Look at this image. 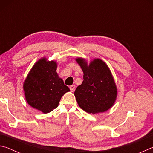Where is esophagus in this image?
<instances>
[{
    "label": "esophagus",
    "instance_id": "esophagus-1",
    "mask_svg": "<svg viewBox=\"0 0 153 153\" xmlns=\"http://www.w3.org/2000/svg\"><path fill=\"white\" fill-rule=\"evenodd\" d=\"M75 88H76L75 85H71V86H70V87H69V88H70V90L71 92H74L75 90Z\"/></svg>",
    "mask_w": 153,
    "mask_h": 153
}]
</instances>
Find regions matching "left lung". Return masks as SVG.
<instances>
[{
	"label": "left lung",
	"mask_w": 153,
	"mask_h": 153,
	"mask_svg": "<svg viewBox=\"0 0 153 153\" xmlns=\"http://www.w3.org/2000/svg\"><path fill=\"white\" fill-rule=\"evenodd\" d=\"M76 61L84 72L82 84L74 92L79 106L88 113L107 111L117 97V88L108 67L100 59H94L89 65L82 59Z\"/></svg>",
	"instance_id": "obj_1"
}]
</instances>
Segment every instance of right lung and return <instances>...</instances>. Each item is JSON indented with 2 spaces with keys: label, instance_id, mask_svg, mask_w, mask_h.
Returning a JSON list of instances; mask_svg holds the SVG:
<instances>
[{
  "label": "right lung",
  "instance_id": "right-lung-1",
  "mask_svg": "<svg viewBox=\"0 0 153 153\" xmlns=\"http://www.w3.org/2000/svg\"><path fill=\"white\" fill-rule=\"evenodd\" d=\"M55 61H38L31 69L24 84L25 98L33 108L47 113L55 109L69 88L56 74Z\"/></svg>",
  "mask_w": 153,
  "mask_h": 153
}]
</instances>
